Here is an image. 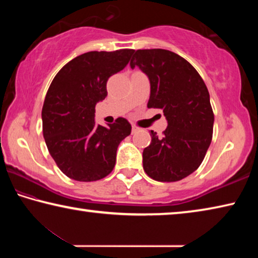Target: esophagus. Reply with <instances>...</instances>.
<instances>
[{
	"label": "esophagus",
	"instance_id": "esophagus-1",
	"mask_svg": "<svg viewBox=\"0 0 258 258\" xmlns=\"http://www.w3.org/2000/svg\"><path fill=\"white\" fill-rule=\"evenodd\" d=\"M141 130L140 127H138V126H135V125H132V133H137V132H139V131Z\"/></svg>",
	"mask_w": 258,
	"mask_h": 258
}]
</instances>
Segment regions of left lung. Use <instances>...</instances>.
<instances>
[{
  "label": "left lung",
  "mask_w": 258,
  "mask_h": 258,
  "mask_svg": "<svg viewBox=\"0 0 258 258\" xmlns=\"http://www.w3.org/2000/svg\"><path fill=\"white\" fill-rule=\"evenodd\" d=\"M131 68L150 81L148 108L161 109L167 127L161 137L151 131L143 150V168L159 182L189 176L203 163L212 142L214 113L207 86L190 62L163 49L135 51Z\"/></svg>",
  "instance_id": "obj_1"
}]
</instances>
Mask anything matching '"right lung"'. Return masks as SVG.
I'll return each instance as SVG.
<instances>
[{
	"label": "right lung",
	"mask_w": 258,
	"mask_h": 258,
	"mask_svg": "<svg viewBox=\"0 0 258 258\" xmlns=\"http://www.w3.org/2000/svg\"><path fill=\"white\" fill-rule=\"evenodd\" d=\"M134 50L91 51L60 69L42 109L43 137L60 171L75 181H98L115 167L119 143L132 126L123 117L108 127L94 121L108 78L126 67Z\"/></svg>",
	"instance_id": "right-lung-1"
}]
</instances>
